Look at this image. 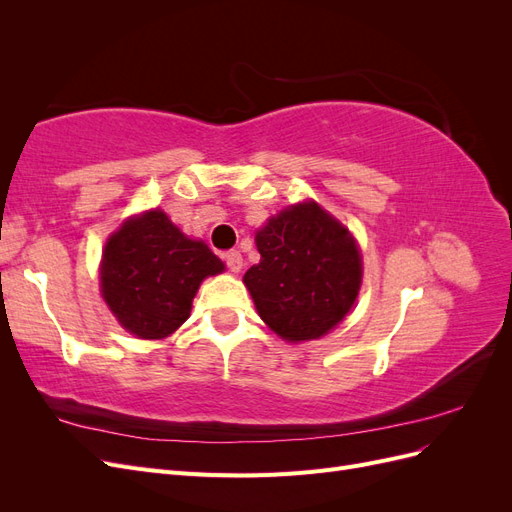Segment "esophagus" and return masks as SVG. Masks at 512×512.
I'll return each instance as SVG.
<instances>
[{
	"label": "esophagus",
	"mask_w": 512,
	"mask_h": 512,
	"mask_svg": "<svg viewBox=\"0 0 512 512\" xmlns=\"http://www.w3.org/2000/svg\"><path fill=\"white\" fill-rule=\"evenodd\" d=\"M224 262L226 267L232 271V273H239L243 269V256L237 252V250H230L224 254Z\"/></svg>",
	"instance_id": "obj_1"
}]
</instances>
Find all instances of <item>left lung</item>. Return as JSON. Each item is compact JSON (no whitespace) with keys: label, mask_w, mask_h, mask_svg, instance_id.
Returning <instances> with one entry per match:
<instances>
[{"label":"left lung","mask_w":512,"mask_h":512,"mask_svg":"<svg viewBox=\"0 0 512 512\" xmlns=\"http://www.w3.org/2000/svg\"><path fill=\"white\" fill-rule=\"evenodd\" d=\"M260 262L243 282L260 318L288 342L329 333L361 288V256L350 232L316 203L271 218L256 235Z\"/></svg>","instance_id":"obj_1"}]
</instances>
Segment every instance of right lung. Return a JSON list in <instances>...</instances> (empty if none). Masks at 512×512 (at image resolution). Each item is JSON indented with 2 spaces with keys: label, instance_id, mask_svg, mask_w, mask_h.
Listing matches in <instances>:
<instances>
[{
  "label": "right lung",
  "instance_id": "add662e5",
  "mask_svg": "<svg viewBox=\"0 0 512 512\" xmlns=\"http://www.w3.org/2000/svg\"><path fill=\"white\" fill-rule=\"evenodd\" d=\"M224 262L192 241L162 211L123 224L102 258V294L113 314L141 339H162L188 320L192 299Z\"/></svg>",
  "mask_w": 512,
  "mask_h": 512
}]
</instances>
